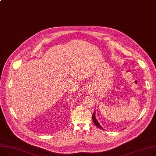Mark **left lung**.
<instances>
[{"label": "left lung", "instance_id": "1", "mask_svg": "<svg viewBox=\"0 0 156 156\" xmlns=\"http://www.w3.org/2000/svg\"><path fill=\"white\" fill-rule=\"evenodd\" d=\"M92 119H93V122H94V123H95V125L97 127H98V128L101 129H103V130L104 129H103V128L100 125V123H98V122L97 121V119H96V117H95V111L94 112V113H93Z\"/></svg>", "mask_w": 156, "mask_h": 156}]
</instances>
